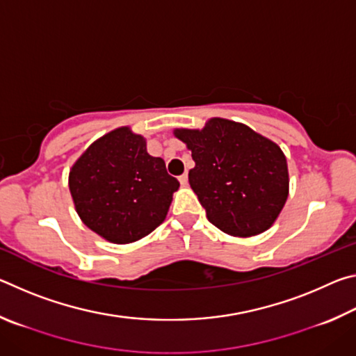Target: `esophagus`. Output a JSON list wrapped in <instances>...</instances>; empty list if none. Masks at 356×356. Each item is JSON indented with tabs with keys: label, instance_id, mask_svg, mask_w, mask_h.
Segmentation results:
<instances>
[{
	"label": "esophagus",
	"instance_id": "esophagus-1",
	"mask_svg": "<svg viewBox=\"0 0 356 356\" xmlns=\"http://www.w3.org/2000/svg\"><path fill=\"white\" fill-rule=\"evenodd\" d=\"M179 182H180V184H182V186H186V185H188V174H186V172H184V174H182V176H180V177H179Z\"/></svg>",
	"mask_w": 356,
	"mask_h": 356
}]
</instances>
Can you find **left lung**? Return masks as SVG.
Here are the masks:
<instances>
[{"instance_id": "left-lung-1", "label": "left lung", "mask_w": 356, "mask_h": 356, "mask_svg": "<svg viewBox=\"0 0 356 356\" xmlns=\"http://www.w3.org/2000/svg\"><path fill=\"white\" fill-rule=\"evenodd\" d=\"M174 135L191 150L188 182L213 226L251 237L273 225L289 195L287 161L278 144L221 118Z\"/></svg>"}]
</instances>
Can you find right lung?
Instances as JSON below:
<instances>
[{
	"label": "right lung",
	"mask_w": 356,
	"mask_h": 356,
	"mask_svg": "<svg viewBox=\"0 0 356 356\" xmlns=\"http://www.w3.org/2000/svg\"><path fill=\"white\" fill-rule=\"evenodd\" d=\"M76 213L111 243L136 242L165 221L179 180L163 159L147 154L146 140L119 127L84 150L69 174Z\"/></svg>",
	"instance_id": "add662e5"
}]
</instances>
